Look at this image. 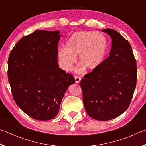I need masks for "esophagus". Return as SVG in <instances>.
<instances>
[{
  "instance_id": "34e87169",
  "label": "esophagus",
  "mask_w": 146,
  "mask_h": 146,
  "mask_svg": "<svg viewBox=\"0 0 146 146\" xmlns=\"http://www.w3.org/2000/svg\"><path fill=\"white\" fill-rule=\"evenodd\" d=\"M75 82L76 83H79L81 80V77H80V76H75Z\"/></svg>"
}]
</instances>
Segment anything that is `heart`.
<instances>
[{
  "label": "heart",
  "mask_w": 146,
  "mask_h": 146,
  "mask_svg": "<svg viewBox=\"0 0 146 146\" xmlns=\"http://www.w3.org/2000/svg\"><path fill=\"white\" fill-rule=\"evenodd\" d=\"M108 42L105 36L99 32L81 31L74 33L66 42V48L58 51V58L61 68L70 71L78 56L77 71L82 72L86 68L95 70L104 60Z\"/></svg>",
  "instance_id": "1"
}]
</instances>
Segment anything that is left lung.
<instances>
[{"label":"left lung","mask_w":146,"mask_h":146,"mask_svg":"<svg viewBox=\"0 0 146 146\" xmlns=\"http://www.w3.org/2000/svg\"><path fill=\"white\" fill-rule=\"evenodd\" d=\"M103 32L112 38L110 56L80 82L86 113L93 119L107 121L129 106L137 84V62L131 46L115 29Z\"/></svg>","instance_id":"left-lung-1"}]
</instances>
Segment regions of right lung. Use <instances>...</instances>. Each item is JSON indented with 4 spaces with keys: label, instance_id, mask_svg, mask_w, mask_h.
Masks as SVG:
<instances>
[{
    "label": "right lung",
    "instance_id": "right-lung-1",
    "mask_svg": "<svg viewBox=\"0 0 146 146\" xmlns=\"http://www.w3.org/2000/svg\"><path fill=\"white\" fill-rule=\"evenodd\" d=\"M60 31L36 30L12 49L8 77L17 105L38 120L55 118L64 93L75 83L73 75L58 67Z\"/></svg>",
    "mask_w": 146,
    "mask_h": 146
}]
</instances>
